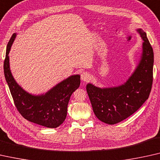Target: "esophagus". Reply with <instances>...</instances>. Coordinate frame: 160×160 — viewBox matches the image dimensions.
Instances as JSON below:
<instances>
[{
  "label": "esophagus",
  "mask_w": 160,
  "mask_h": 160,
  "mask_svg": "<svg viewBox=\"0 0 160 160\" xmlns=\"http://www.w3.org/2000/svg\"><path fill=\"white\" fill-rule=\"evenodd\" d=\"M81 80L82 81H84V82H87V81H88L90 80V78H91V75H90L89 73L86 72H83L81 74Z\"/></svg>",
  "instance_id": "34e87169"
}]
</instances>
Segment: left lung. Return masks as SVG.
<instances>
[{
    "instance_id": "1",
    "label": "left lung",
    "mask_w": 160,
    "mask_h": 160,
    "mask_svg": "<svg viewBox=\"0 0 160 160\" xmlns=\"http://www.w3.org/2000/svg\"><path fill=\"white\" fill-rule=\"evenodd\" d=\"M143 38V53L138 67L124 85L99 88L88 84L86 90L94 114L109 125L124 120L136 112L148 99L153 82L154 52L146 32L139 29Z\"/></svg>"
}]
</instances>
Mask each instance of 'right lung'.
<instances>
[{
	"instance_id": "right-lung-1",
	"label": "right lung",
	"mask_w": 160,
	"mask_h": 160,
	"mask_svg": "<svg viewBox=\"0 0 160 160\" xmlns=\"http://www.w3.org/2000/svg\"><path fill=\"white\" fill-rule=\"evenodd\" d=\"M15 37L14 33L8 42L3 63L4 75L15 107L20 114L28 121L46 128H57L66 119L69 98L80 86V76H71L45 95L35 96L27 93L16 82L10 71L8 53Z\"/></svg>"
}]
</instances>
